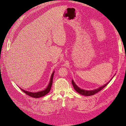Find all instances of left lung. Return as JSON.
<instances>
[{"label": "left lung", "mask_w": 126, "mask_h": 126, "mask_svg": "<svg viewBox=\"0 0 126 126\" xmlns=\"http://www.w3.org/2000/svg\"><path fill=\"white\" fill-rule=\"evenodd\" d=\"M109 82L110 81H109L107 83H106V84L103 85V86H102L99 88H98V89H96L93 90H84L83 89H80L79 88L77 87L76 85V84L73 81V80H72V81H71L74 89L75 90L77 93L80 94H81L82 95H85V96H92V95H94V94H96V93H97L98 92H100V91H101L102 89H103V88L109 83Z\"/></svg>", "instance_id": "obj_1"}]
</instances>
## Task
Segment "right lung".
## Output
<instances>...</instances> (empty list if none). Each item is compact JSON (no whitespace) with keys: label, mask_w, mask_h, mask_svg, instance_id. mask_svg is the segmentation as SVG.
Listing matches in <instances>:
<instances>
[{"label":"right lung","mask_w":126,"mask_h":126,"mask_svg":"<svg viewBox=\"0 0 126 126\" xmlns=\"http://www.w3.org/2000/svg\"><path fill=\"white\" fill-rule=\"evenodd\" d=\"M53 74H54V72H53V73L51 75V77L50 81L49 82V85H48L47 87V89L44 90H43V91H41V92H37V93H31V92H27V91H25L24 90L21 89V88H20V89L24 93H25L26 94H27L28 95L31 96V97H32L39 98V97H43V96H44L45 95H47V94L49 93L51 90V88L52 84Z\"/></svg>","instance_id":"right-lung-1"}]
</instances>
